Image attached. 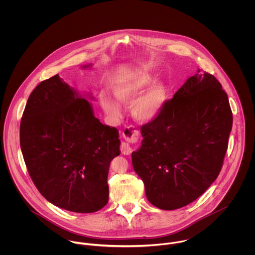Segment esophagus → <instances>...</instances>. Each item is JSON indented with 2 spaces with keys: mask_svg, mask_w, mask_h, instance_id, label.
<instances>
[{
  "mask_svg": "<svg viewBox=\"0 0 255 255\" xmlns=\"http://www.w3.org/2000/svg\"><path fill=\"white\" fill-rule=\"evenodd\" d=\"M123 135H124L125 139L127 140V142L126 141L122 142V144H121V151L125 155H129L131 153V150H132L131 146H130L129 143L130 142L133 143V142L137 141V139L139 137V132L135 128H133L131 127H128V128H126L124 129Z\"/></svg>",
  "mask_w": 255,
  "mask_h": 255,
  "instance_id": "obj_1",
  "label": "esophagus"
}]
</instances>
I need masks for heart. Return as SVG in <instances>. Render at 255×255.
<instances>
[{
  "label": "heart",
  "mask_w": 255,
  "mask_h": 255,
  "mask_svg": "<svg viewBox=\"0 0 255 255\" xmlns=\"http://www.w3.org/2000/svg\"><path fill=\"white\" fill-rule=\"evenodd\" d=\"M154 77L150 73H134L115 83L113 94L119 103L107 93L101 92L99 95L100 105L111 119L118 120L122 115L120 103L123 105L131 104V115L136 121L151 123L159 117L167 101L165 85L161 82L152 85Z\"/></svg>",
  "instance_id": "heart-1"
}]
</instances>
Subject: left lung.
I'll return each mask as SVG.
<instances>
[{
    "label": "left lung",
    "instance_id": "left-lung-1",
    "mask_svg": "<svg viewBox=\"0 0 255 255\" xmlns=\"http://www.w3.org/2000/svg\"><path fill=\"white\" fill-rule=\"evenodd\" d=\"M232 126L221 83L197 70L166 101L159 117L140 128L143 140L131 161L148 201L175 210L202 195L218 177Z\"/></svg>",
    "mask_w": 255,
    "mask_h": 255
}]
</instances>
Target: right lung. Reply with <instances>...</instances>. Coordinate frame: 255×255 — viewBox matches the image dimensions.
Returning <instances> with one entry per match:
<instances>
[{"mask_svg": "<svg viewBox=\"0 0 255 255\" xmlns=\"http://www.w3.org/2000/svg\"><path fill=\"white\" fill-rule=\"evenodd\" d=\"M85 98L93 99L56 74L31 92L19 129L23 159L39 192L76 213L96 212L108 203L110 164L121 153L118 129L101 124Z\"/></svg>", "mask_w": 255, "mask_h": 255, "instance_id": "obj_1", "label": "right lung"}]
</instances>
